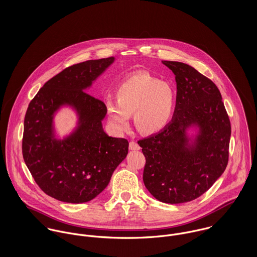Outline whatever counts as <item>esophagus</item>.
<instances>
[{"mask_svg": "<svg viewBox=\"0 0 257 257\" xmlns=\"http://www.w3.org/2000/svg\"><path fill=\"white\" fill-rule=\"evenodd\" d=\"M130 149H131V150H140L141 147L139 146V144H138L137 142L132 141V142L130 143Z\"/></svg>", "mask_w": 257, "mask_h": 257, "instance_id": "1", "label": "esophagus"}]
</instances>
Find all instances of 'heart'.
Listing matches in <instances>:
<instances>
[{
    "label": "heart",
    "mask_w": 257,
    "mask_h": 257,
    "mask_svg": "<svg viewBox=\"0 0 257 257\" xmlns=\"http://www.w3.org/2000/svg\"><path fill=\"white\" fill-rule=\"evenodd\" d=\"M116 103H106L110 123L118 131L130 124L134 113L135 123L143 134H155L170 121L175 104L176 90L169 83L147 72L135 74L123 80L115 90Z\"/></svg>",
    "instance_id": "obj_1"
}]
</instances>
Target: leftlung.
<instances>
[{"label":"left lung","mask_w":257,"mask_h":257,"mask_svg":"<svg viewBox=\"0 0 257 257\" xmlns=\"http://www.w3.org/2000/svg\"><path fill=\"white\" fill-rule=\"evenodd\" d=\"M175 75L177 96L171 121L138 142L146 157L144 183L158 201L181 204L207 192L228 161L230 121L216 84L192 66L165 61ZM199 128L194 141L186 136Z\"/></svg>","instance_id":"obj_1"}]
</instances>
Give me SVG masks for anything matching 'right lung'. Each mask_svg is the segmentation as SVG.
Instances as JSON below:
<instances>
[{
  "label": "right lung",
  "instance_id": "add662e5",
  "mask_svg": "<svg viewBox=\"0 0 257 257\" xmlns=\"http://www.w3.org/2000/svg\"><path fill=\"white\" fill-rule=\"evenodd\" d=\"M113 61L114 57L88 60L65 68L43 85L27 110L24 160L39 188L58 201L93 200L127 154L128 142L103 130L104 102L85 92ZM62 105L76 110L78 125L70 136L57 140L53 117Z\"/></svg>",
  "mask_w": 257,
  "mask_h": 257
}]
</instances>
